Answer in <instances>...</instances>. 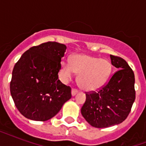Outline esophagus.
<instances>
[{"mask_svg": "<svg viewBox=\"0 0 146 146\" xmlns=\"http://www.w3.org/2000/svg\"><path fill=\"white\" fill-rule=\"evenodd\" d=\"M78 91L76 89H72V91H71V94H72V96H75L76 94H77Z\"/></svg>", "mask_w": 146, "mask_h": 146, "instance_id": "esophagus-1", "label": "esophagus"}]
</instances>
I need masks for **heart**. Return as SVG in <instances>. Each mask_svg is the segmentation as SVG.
Masks as SVG:
<instances>
[{"label": "heart", "instance_id": "heart-1", "mask_svg": "<svg viewBox=\"0 0 146 146\" xmlns=\"http://www.w3.org/2000/svg\"><path fill=\"white\" fill-rule=\"evenodd\" d=\"M112 72V64L107 59H100L90 55L77 54L72 56L70 64L62 61L60 76L64 82L73 78L78 73V84L87 92L100 89L108 80Z\"/></svg>", "mask_w": 146, "mask_h": 146}]
</instances>
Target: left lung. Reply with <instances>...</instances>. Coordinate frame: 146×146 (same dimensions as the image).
<instances>
[{"label": "left lung", "mask_w": 146, "mask_h": 146, "mask_svg": "<svg viewBox=\"0 0 146 146\" xmlns=\"http://www.w3.org/2000/svg\"><path fill=\"white\" fill-rule=\"evenodd\" d=\"M116 72L98 92L86 94L81 113L89 124L105 128L122 123L129 115L136 98L133 71L121 57L110 55Z\"/></svg>", "instance_id": "obj_1"}]
</instances>
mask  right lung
Wrapping results in <instances>:
<instances>
[{
  "instance_id": "1",
  "label": "right lung",
  "mask_w": 146,
  "mask_h": 146,
  "mask_svg": "<svg viewBox=\"0 0 146 146\" xmlns=\"http://www.w3.org/2000/svg\"><path fill=\"white\" fill-rule=\"evenodd\" d=\"M65 44L48 42L32 47L15 64L10 94L21 114L29 120L46 121L71 98L70 87L58 80Z\"/></svg>"
}]
</instances>
